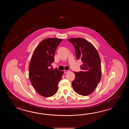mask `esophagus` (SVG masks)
I'll use <instances>...</instances> for the list:
<instances>
[{
	"mask_svg": "<svg viewBox=\"0 0 129 129\" xmlns=\"http://www.w3.org/2000/svg\"><path fill=\"white\" fill-rule=\"evenodd\" d=\"M63 71H64V73H68V72H70V71H69V70H68V71H67V70H64Z\"/></svg>",
	"mask_w": 129,
	"mask_h": 129,
	"instance_id": "1",
	"label": "esophagus"
}]
</instances>
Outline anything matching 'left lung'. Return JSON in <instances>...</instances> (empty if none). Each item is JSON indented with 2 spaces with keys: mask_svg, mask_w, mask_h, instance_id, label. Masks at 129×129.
I'll return each instance as SVG.
<instances>
[{
  "mask_svg": "<svg viewBox=\"0 0 129 129\" xmlns=\"http://www.w3.org/2000/svg\"><path fill=\"white\" fill-rule=\"evenodd\" d=\"M73 45L77 60L81 59L82 65L79 72H74L75 78L72 82L74 91L86 96L96 88L102 76L101 62L95 48L89 42L81 38L69 39Z\"/></svg>",
  "mask_w": 129,
  "mask_h": 129,
  "instance_id": "left-lung-1",
  "label": "left lung"
}]
</instances>
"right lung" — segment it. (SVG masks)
<instances>
[{
	"label": "right lung",
	"instance_id": "add662e5",
	"mask_svg": "<svg viewBox=\"0 0 129 129\" xmlns=\"http://www.w3.org/2000/svg\"><path fill=\"white\" fill-rule=\"evenodd\" d=\"M60 39L47 38L35 50L29 66L30 82L37 92L44 97L55 94L63 71L50 69L54 61L55 51L62 41Z\"/></svg>",
	"mask_w": 129,
	"mask_h": 129
}]
</instances>
